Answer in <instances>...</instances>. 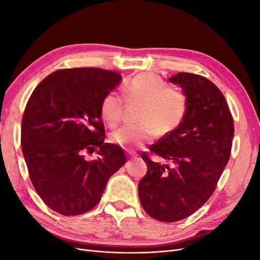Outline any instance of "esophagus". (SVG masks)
Segmentation results:
<instances>
[{"label": "esophagus", "instance_id": "obj_1", "mask_svg": "<svg viewBox=\"0 0 260 260\" xmlns=\"http://www.w3.org/2000/svg\"><path fill=\"white\" fill-rule=\"evenodd\" d=\"M127 153L131 157V158H137V157H138V154L136 152H133V151H127Z\"/></svg>", "mask_w": 260, "mask_h": 260}]
</instances>
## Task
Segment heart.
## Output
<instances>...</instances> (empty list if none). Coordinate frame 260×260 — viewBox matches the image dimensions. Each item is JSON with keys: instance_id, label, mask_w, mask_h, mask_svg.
<instances>
[{"instance_id": "1", "label": "heart", "mask_w": 260, "mask_h": 260, "mask_svg": "<svg viewBox=\"0 0 260 260\" xmlns=\"http://www.w3.org/2000/svg\"><path fill=\"white\" fill-rule=\"evenodd\" d=\"M124 99L129 104L142 103L137 124H127L112 133L113 143L123 147L141 146L159 135L175 131L184 120L187 112L185 93L172 88L162 78L154 74H140L124 86ZM124 99L111 91L102 98L100 113L103 119L116 127L122 119Z\"/></svg>"}]
</instances>
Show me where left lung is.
Returning <instances> with one entry per match:
<instances>
[{"label":"left lung","instance_id":"8db88e82","mask_svg":"<svg viewBox=\"0 0 260 260\" xmlns=\"http://www.w3.org/2000/svg\"><path fill=\"white\" fill-rule=\"evenodd\" d=\"M169 81L183 89L187 112L175 131L148 147L170 166L153 161L143 152L147 172L139 182L141 205L164 222L191 216L209 200L229 161L234 135L223 94L207 78L179 73Z\"/></svg>","mask_w":260,"mask_h":260}]
</instances>
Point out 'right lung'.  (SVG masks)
Listing matches in <instances>:
<instances>
[{
    "instance_id": "add662e5",
    "label": "right lung",
    "mask_w": 260,
    "mask_h": 260,
    "mask_svg": "<svg viewBox=\"0 0 260 260\" xmlns=\"http://www.w3.org/2000/svg\"><path fill=\"white\" fill-rule=\"evenodd\" d=\"M121 80L111 70L59 69L38 84L21 120V149L35 190L64 216L81 215L101 201L108 179L125 164L122 148L104 143L100 103ZM99 147L96 160L84 152Z\"/></svg>"
}]
</instances>
